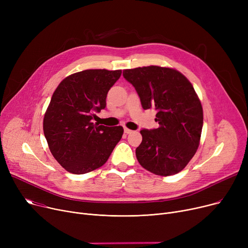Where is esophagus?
<instances>
[{
	"label": "esophagus",
	"mask_w": 248,
	"mask_h": 248,
	"mask_svg": "<svg viewBox=\"0 0 248 248\" xmlns=\"http://www.w3.org/2000/svg\"><path fill=\"white\" fill-rule=\"evenodd\" d=\"M133 131L132 129H129V128H127V127H124V133L126 134V135H128V134H131Z\"/></svg>",
	"instance_id": "34e87169"
}]
</instances>
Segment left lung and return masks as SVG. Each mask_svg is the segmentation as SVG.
Returning <instances> with one entry per match:
<instances>
[{
	"label": "left lung",
	"instance_id": "left-lung-1",
	"mask_svg": "<svg viewBox=\"0 0 248 248\" xmlns=\"http://www.w3.org/2000/svg\"><path fill=\"white\" fill-rule=\"evenodd\" d=\"M123 75L136 88L142 108L157 111L159 127L140 131L139 163L160 176L181 172L199 147L203 126V108L193 85L178 70L155 65L124 69Z\"/></svg>",
	"mask_w": 248,
	"mask_h": 248
}]
</instances>
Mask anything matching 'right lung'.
<instances>
[{
    "mask_svg": "<svg viewBox=\"0 0 248 248\" xmlns=\"http://www.w3.org/2000/svg\"><path fill=\"white\" fill-rule=\"evenodd\" d=\"M122 70L87 69L67 76L55 89L43 120L51 154L69 173L81 175L106 164L123 137V126L93 122L107 106Z\"/></svg>",
    "mask_w": 248,
    "mask_h": 248,
    "instance_id": "1",
    "label": "right lung"
}]
</instances>
